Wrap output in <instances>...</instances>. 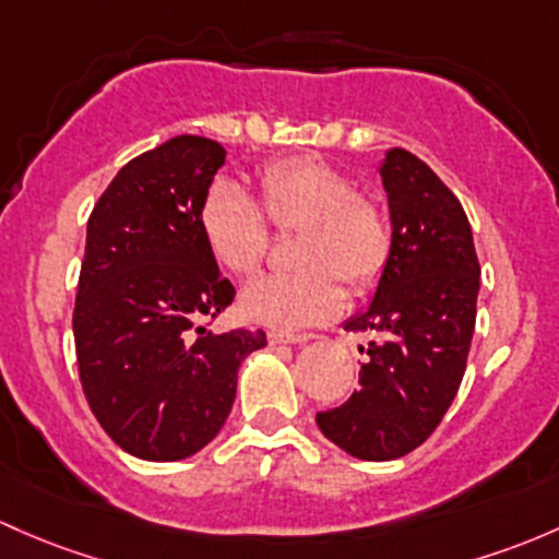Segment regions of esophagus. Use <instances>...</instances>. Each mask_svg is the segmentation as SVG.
I'll use <instances>...</instances> for the list:
<instances>
[{"instance_id":"1","label":"esophagus","mask_w":559,"mask_h":559,"mask_svg":"<svg viewBox=\"0 0 559 559\" xmlns=\"http://www.w3.org/2000/svg\"><path fill=\"white\" fill-rule=\"evenodd\" d=\"M313 334H295V332H284V329H273L267 334L270 345H299V343H308Z\"/></svg>"}]
</instances>
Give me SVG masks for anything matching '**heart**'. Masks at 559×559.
I'll list each match as a JSON object with an SVG mask.
<instances>
[{"label": "heart", "instance_id": "heart-1", "mask_svg": "<svg viewBox=\"0 0 559 559\" xmlns=\"http://www.w3.org/2000/svg\"><path fill=\"white\" fill-rule=\"evenodd\" d=\"M263 209L260 210L259 205ZM299 230L292 246L295 273L267 275L243 292V310L278 326L319 324L337 313L345 292L372 289L393 251L391 214L378 198L358 192L356 181L313 155L284 157L260 171V203L230 179L205 190L198 225L211 257L238 278H249L267 260L270 226Z\"/></svg>", "mask_w": 559, "mask_h": 559}]
</instances>
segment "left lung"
Returning <instances> with one entry per match:
<instances>
[{
  "label": "left lung",
  "mask_w": 559,
  "mask_h": 559,
  "mask_svg": "<svg viewBox=\"0 0 559 559\" xmlns=\"http://www.w3.org/2000/svg\"><path fill=\"white\" fill-rule=\"evenodd\" d=\"M393 251L372 305L345 324L369 332L358 391L316 415L321 433L361 461L420 448L450 409L477 321L479 260L461 201L413 152L385 155Z\"/></svg>",
  "instance_id": "left-lung-1"
}]
</instances>
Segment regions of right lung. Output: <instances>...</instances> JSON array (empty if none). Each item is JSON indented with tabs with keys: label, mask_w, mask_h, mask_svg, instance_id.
I'll list each match as a JSON object with an SVG mask.
<instances>
[{
	"label": "right lung",
	"mask_w": 559,
	"mask_h": 559,
	"mask_svg": "<svg viewBox=\"0 0 559 559\" xmlns=\"http://www.w3.org/2000/svg\"><path fill=\"white\" fill-rule=\"evenodd\" d=\"M225 155L219 141L168 139L126 163L87 219L80 383L111 442L144 461L203 450L230 415L240 361L267 345L262 329H209L235 299L198 225Z\"/></svg>",
	"instance_id": "1"
}]
</instances>
